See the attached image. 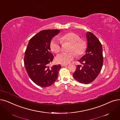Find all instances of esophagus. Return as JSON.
<instances>
[{
	"label": "esophagus",
	"instance_id": "obj_1",
	"mask_svg": "<svg viewBox=\"0 0 120 120\" xmlns=\"http://www.w3.org/2000/svg\"><path fill=\"white\" fill-rule=\"evenodd\" d=\"M68 66V64H61L62 67H65V66Z\"/></svg>",
	"mask_w": 120,
	"mask_h": 120
}]
</instances>
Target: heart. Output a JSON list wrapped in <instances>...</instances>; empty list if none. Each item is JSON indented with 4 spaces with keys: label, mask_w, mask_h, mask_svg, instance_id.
<instances>
[{
    "label": "heart",
    "mask_w": 120,
    "mask_h": 120,
    "mask_svg": "<svg viewBox=\"0 0 120 120\" xmlns=\"http://www.w3.org/2000/svg\"><path fill=\"white\" fill-rule=\"evenodd\" d=\"M59 39L54 38L52 40L50 44L51 50L54 52H59L61 49V43L68 42L71 44L69 53H61L56 57L57 63L67 64L74 59L75 54L72 51H75L77 56H81L85 53L87 49V44L84 41L80 40L79 36L72 32L67 33L59 36Z\"/></svg>",
    "instance_id": "heart-1"
}]
</instances>
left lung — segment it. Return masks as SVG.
<instances>
[{"instance_id": "1", "label": "left lung", "mask_w": 120, "mask_h": 120, "mask_svg": "<svg viewBox=\"0 0 120 120\" xmlns=\"http://www.w3.org/2000/svg\"><path fill=\"white\" fill-rule=\"evenodd\" d=\"M86 37V54L78 60L83 66L77 65L73 76L81 83L89 84L96 79L102 69V47L100 41L92 33L87 32Z\"/></svg>"}]
</instances>
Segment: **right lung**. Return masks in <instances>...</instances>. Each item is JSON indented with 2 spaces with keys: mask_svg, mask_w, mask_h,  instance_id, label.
Here are the masks:
<instances>
[{
  "mask_svg": "<svg viewBox=\"0 0 120 120\" xmlns=\"http://www.w3.org/2000/svg\"><path fill=\"white\" fill-rule=\"evenodd\" d=\"M60 32L57 29L41 31L29 40L25 52L26 70L31 79L40 87L50 86L58 78L61 65L50 67L49 64L54 58L50 52L51 39Z\"/></svg>",
  "mask_w": 120,
  "mask_h": 120,
  "instance_id": "obj_1",
  "label": "right lung"
}]
</instances>
